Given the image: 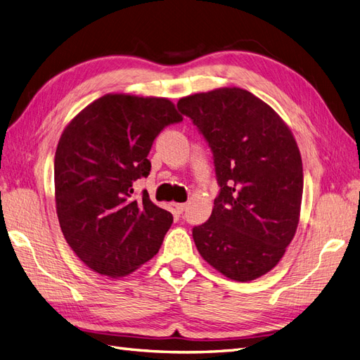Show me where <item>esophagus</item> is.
<instances>
[{"instance_id": "1", "label": "esophagus", "mask_w": 360, "mask_h": 360, "mask_svg": "<svg viewBox=\"0 0 360 360\" xmlns=\"http://www.w3.org/2000/svg\"><path fill=\"white\" fill-rule=\"evenodd\" d=\"M186 207H188V204H186V202H180V204H176V209H177L180 213H183L184 210H186Z\"/></svg>"}]
</instances>
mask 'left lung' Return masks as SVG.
<instances>
[{"label": "left lung", "mask_w": 360, "mask_h": 360, "mask_svg": "<svg viewBox=\"0 0 360 360\" xmlns=\"http://www.w3.org/2000/svg\"><path fill=\"white\" fill-rule=\"evenodd\" d=\"M177 108L209 143L221 188L209 221L192 230L200 255L234 281L266 275L297 230L303 168L296 139L266 102L237 86L181 97Z\"/></svg>", "instance_id": "left-lung-1"}]
</instances>
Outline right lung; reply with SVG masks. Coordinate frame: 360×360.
Wrapping results in <instances>:
<instances>
[{
	"mask_svg": "<svg viewBox=\"0 0 360 360\" xmlns=\"http://www.w3.org/2000/svg\"><path fill=\"white\" fill-rule=\"evenodd\" d=\"M181 120L165 97L105 94L63 130L53 162L58 222L96 274L124 276L159 252L172 214L147 191L135 198L134 181L150 174L160 130Z\"/></svg>",
	"mask_w": 360,
	"mask_h": 360,
	"instance_id": "right-lung-1",
	"label": "right lung"
}]
</instances>
